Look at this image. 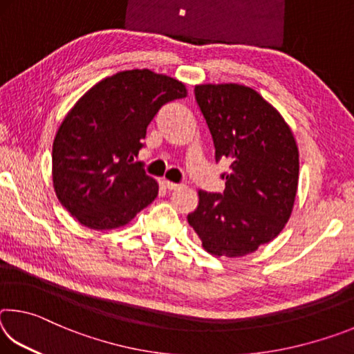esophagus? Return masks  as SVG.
I'll return each instance as SVG.
<instances>
[{"label":"esophagus","instance_id":"1","mask_svg":"<svg viewBox=\"0 0 354 354\" xmlns=\"http://www.w3.org/2000/svg\"><path fill=\"white\" fill-rule=\"evenodd\" d=\"M164 187L167 190H176L181 187V184H176V183H171V181H164Z\"/></svg>","mask_w":354,"mask_h":354}]
</instances>
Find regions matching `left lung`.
Masks as SVG:
<instances>
[{
	"label": "left lung",
	"instance_id": "1",
	"mask_svg": "<svg viewBox=\"0 0 354 354\" xmlns=\"http://www.w3.org/2000/svg\"><path fill=\"white\" fill-rule=\"evenodd\" d=\"M195 98L215 159L231 160L223 195L198 190L189 225L214 256L241 257L273 241L290 218L298 189V147L281 113L251 87L200 84Z\"/></svg>",
	"mask_w": 354,
	"mask_h": 354
}]
</instances>
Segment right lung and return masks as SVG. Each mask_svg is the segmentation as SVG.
Wrapping results in <instances>:
<instances>
[{
    "label": "right lung",
    "instance_id": "1",
    "mask_svg": "<svg viewBox=\"0 0 354 354\" xmlns=\"http://www.w3.org/2000/svg\"><path fill=\"white\" fill-rule=\"evenodd\" d=\"M184 97L181 81L143 68L107 76L76 101L53 142V185L81 225L115 230L154 201L159 185L134 158L160 107Z\"/></svg>",
    "mask_w": 354,
    "mask_h": 354
}]
</instances>
